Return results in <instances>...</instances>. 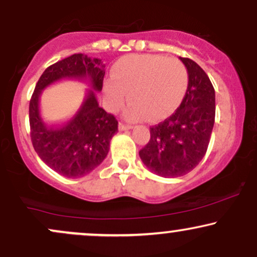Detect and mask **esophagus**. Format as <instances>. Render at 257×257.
Here are the masks:
<instances>
[{"label":"esophagus","mask_w":257,"mask_h":257,"mask_svg":"<svg viewBox=\"0 0 257 257\" xmlns=\"http://www.w3.org/2000/svg\"><path fill=\"white\" fill-rule=\"evenodd\" d=\"M118 129H119L120 132H123V131H131L132 125H126V124H123V123H119V124H118Z\"/></svg>","instance_id":"34e87169"}]
</instances>
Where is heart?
I'll return each mask as SVG.
<instances>
[{
  "label": "heart",
  "mask_w": 257,
  "mask_h": 257,
  "mask_svg": "<svg viewBox=\"0 0 257 257\" xmlns=\"http://www.w3.org/2000/svg\"><path fill=\"white\" fill-rule=\"evenodd\" d=\"M187 70L181 61L159 54H132L120 58L104 83L107 107L116 112L126 100L125 117L156 122L169 117L181 104L187 89Z\"/></svg>",
  "instance_id": "obj_1"
}]
</instances>
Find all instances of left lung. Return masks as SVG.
<instances>
[{
  "instance_id": "obj_1",
  "label": "left lung",
  "mask_w": 257,
  "mask_h": 257,
  "mask_svg": "<svg viewBox=\"0 0 257 257\" xmlns=\"http://www.w3.org/2000/svg\"><path fill=\"white\" fill-rule=\"evenodd\" d=\"M180 60L188 73L187 90L169 118L150 128L151 139L139 156L152 173L178 178L204 157L215 122V90L204 70L188 58Z\"/></svg>"
}]
</instances>
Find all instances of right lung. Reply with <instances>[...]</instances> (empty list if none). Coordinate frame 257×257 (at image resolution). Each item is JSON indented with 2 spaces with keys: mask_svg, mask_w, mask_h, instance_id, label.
<instances>
[{
  "mask_svg": "<svg viewBox=\"0 0 257 257\" xmlns=\"http://www.w3.org/2000/svg\"><path fill=\"white\" fill-rule=\"evenodd\" d=\"M105 65L100 59L73 54L44 70L30 100L31 141L36 153L51 169L66 178H82L102 163L110 141L118 131L113 114L99 106L95 91H101ZM65 78L87 81L91 87L79 111L66 122L49 125L39 111L44 87Z\"/></svg>",
  "mask_w": 257,
  "mask_h": 257,
  "instance_id": "1",
  "label": "right lung"
}]
</instances>
